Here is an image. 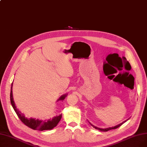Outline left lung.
<instances>
[{"mask_svg": "<svg viewBox=\"0 0 147 147\" xmlns=\"http://www.w3.org/2000/svg\"><path fill=\"white\" fill-rule=\"evenodd\" d=\"M127 120H126V121H123V123H120V124H119V125H117V126H114V127H109V128H106V129H100V128H98V127H95V126H94V125H92V124H90L92 126H93V127H94L95 129H97V130H99L100 131H101V132H107V131H109V130H111V129H117V128H118L119 127H120V126H121L123 123H124L125 122H126Z\"/></svg>", "mask_w": 147, "mask_h": 147, "instance_id": "1", "label": "left lung"}]
</instances>
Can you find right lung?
I'll return each instance as SVG.
<instances>
[{"label": "right lung", "mask_w": 147, "mask_h": 147, "mask_svg": "<svg viewBox=\"0 0 147 147\" xmlns=\"http://www.w3.org/2000/svg\"><path fill=\"white\" fill-rule=\"evenodd\" d=\"M12 83L11 85V94H10V99H11V102L12 104V106L13 109H14L15 111L16 112L18 117L21 120V121L24 123L25 125L29 127L31 129H33L34 130H51L55 127L60 121L62 115H59L58 116H56L53 117L52 119H50L48 121H43L41 120H38V119H27L25 117L24 115H23L22 113L20 111L18 110V109L16 108L15 105L13 100V96H12ZM67 95H64L61 96L60 98L58 100H64Z\"/></svg>", "instance_id": "obj_1"}]
</instances>
